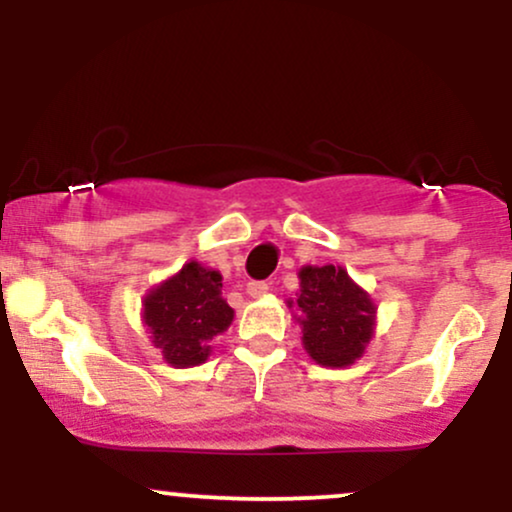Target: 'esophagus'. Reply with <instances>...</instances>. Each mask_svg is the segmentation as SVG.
Wrapping results in <instances>:
<instances>
[{
    "mask_svg": "<svg viewBox=\"0 0 512 512\" xmlns=\"http://www.w3.org/2000/svg\"><path fill=\"white\" fill-rule=\"evenodd\" d=\"M269 291V284L267 281H250L248 284V293L252 298H260V296H264V293Z\"/></svg>",
    "mask_w": 512,
    "mask_h": 512,
    "instance_id": "esophagus-1",
    "label": "esophagus"
}]
</instances>
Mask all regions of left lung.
Wrapping results in <instances>:
<instances>
[{"instance_id": "left-lung-1", "label": "left lung", "mask_w": 512, "mask_h": 512, "mask_svg": "<svg viewBox=\"0 0 512 512\" xmlns=\"http://www.w3.org/2000/svg\"><path fill=\"white\" fill-rule=\"evenodd\" d=\"M298 276L301 293L296 305L303 313L305 351L320 366L354 363L373 337L375 305L342 267H303Z\"/></svg>"}]
</instances>
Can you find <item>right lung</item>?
Returning a JSON list of instances; mask_svg holds the SVG:
<instances>
[{
	"mask_svg": "<svg viewBox=\"0 0 512 512\" xmlns=\"http://www.w3.org/2000/svg\"><path fill=\"white\" fill-rule=\"evenodd\" d=\"M233 308L221 298V274L187 262L144 301V322L170 366L207 361L211 339L231 325Z\"/></svg>",
	"mask_w": 512,
	"mask_h": 512,
	"instance_id": "1",
	"label": "right lung"
}]
</instances>
